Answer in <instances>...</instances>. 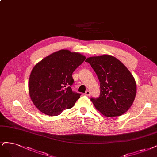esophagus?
<instances>
[{
  "mask_svg": "<svg viewBox=\"0 0 157 157\" xmlns=\"http://www.w3.org/2000/svg\"><path fill=\"white\" fill-rule=\"evenodd\" d=\"M84 94H85L86 96H90V94H91V93H90V91L89 90H87V91H86V92H85Z\"/></svg>",
  "mask_w": 157,
  "mask_h": 157,
  "instance_id": "1",
  "label": "esophagus"
}]
</instances>
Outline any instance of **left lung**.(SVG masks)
<instances>
[{
  "instance_id": "left-lung-1",
  "label": "left lung",
  "mask_w": 157,
  "mask_h": 157,
  "mask_svg": "<svg viewBox=\"0 0 157 157\" xmlns=\"http://www.w3.org/2000/svg\"><path fill=\"white\" fill-rule=\"evenodd\" d=\"M100 82L101 92L91 98L97 110L108 117L120 116L131 106L136 94V84L132 75L115 57L104 55L86 59Z\"/></svg>"
}]
</instances>
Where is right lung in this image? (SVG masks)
Returning <instances> with one entry per match:
<instances>
[{"instance_id": "right-lung-1", "label": "right lung", "mask_w": 157, "mask_h": 157, "mask_svg": "<svg viewBox=\"0 0 157 157\" xmlns=\"http://www.w3.org/2000/svg\"><path fill=\"white\" fill-rule=\"evenodd\" d=\"M85 59L80 53L62 49L36 65L30 75L29 91L37 109L54 116L74 106L80 94L72 91V74Z\"/></svg>"}]
</instances>
